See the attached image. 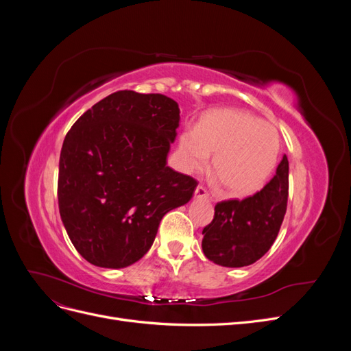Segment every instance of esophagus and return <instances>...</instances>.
Masks as SVG:
<instances>
[{"instance_id": "34e87169", "label": "esophagus", "mask_w": 351, "mask_h": 351, "mask_svg": "<svg viewBox=\"0 0 351 351\" xmlns=\"http://www.w3.org/2000/svg\"><path fill=\"white\" fill-rule=\"evenodd\" d=\"M195 199H204V200H210V196L208 193V190L202 186H197L195 190Z\"/></svg>"}]
</instances>
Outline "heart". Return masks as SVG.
<instances>
[{
    "mask_svg": "<svg viewBox=\"0 0 351 351\" xmlns=\"http://www.w3.org/2000/svg\"><path fill=\"white\" fill-rule=\"evenodd\" d=\"M212 154V168L228 193L252 195L265 184L277 164L280 136L275 127L247 111L215 110L196 129L180 134L176 161L182 171L195 173L208 165Z\"/></svg>",
    "mask_w": 351,
    "mask_h": 351,
    "instance_id": "b5f03b06",
    "label": "heart"
}]
</instances>
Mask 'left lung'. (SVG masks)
Instances as JSON below:
<instances>
[{"label": "left lung", "instance_id": "8db88e82", "mask_svg": "<svg viewBox=\"0 0 351 351\" xmlns=\"http://www.w3.org/2000/svg\"><path fill=\"white\" fill-rule=\"evenodd\" d=\"M289 199V159L261 192L243 200L215 205V215L202 231L205 256L227 268L247 267L261 259L278 236Z\"/></svg>", "mask_w": 351, "mask_h": 351}]
</instances>
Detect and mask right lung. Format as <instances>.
Here are the masks:
<instances>
[{"label": "right lung", "instance_id": "1", "mask_svg": "<svg viewBox=\"0 0 351 351\" xmlns=\"http://www.w3.org/2000/svg\"><path fill=\"white\" fill-rule=\"evenodd\" d=\"M178 123L174 99L120 90L67 133L60 215L73 246L95 267L119 269L143 258L162 217L192 199L196 180L167 167Z\"/></svg>", "mask_w": 351, "mask_h": 351}]
</instances>
